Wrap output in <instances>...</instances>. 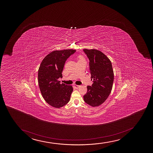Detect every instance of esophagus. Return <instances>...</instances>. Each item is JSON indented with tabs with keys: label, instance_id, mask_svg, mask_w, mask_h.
Returning <instances> with one entry per match:
<instances>
[{
	"label": "esophagus",
	"instance_id": "34e87169",
	"mask_svg": "<svg viewBox=\"0 0 153 153\" xmlns=\"http://www.w3.org/2000/svg\"><path fill=\"white\" fill-rule=\"evenodd\" d=\"M74 87L76 89H78V88H79V85H74Z\"/></svg>",
	"mask_w": 153,
	"mask_h": 153
}]
</instances>
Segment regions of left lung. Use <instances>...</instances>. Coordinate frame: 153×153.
<instances>
[{
  "label": "left lung",
  "mask_w": 153,
  "mask_h": 153,
  "mask_svg": "<svg viewBox=\"0 0 153 153\" xmlns=\"http://www.w3.org/2000/svg\"><path fill=\"white\" fill-rule=\"evenodd\" d=\"M89 60L92 86H88L84 96L86 104L93 107L102 105L111 93L114 81L112 65L109 58L95 49H83Z\"/></svg>",
  "instance_id": "8db88e82"
}]
</instances>
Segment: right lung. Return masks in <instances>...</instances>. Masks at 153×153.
Returning <instances> with one entry per match:
<instances>
[{
  "label": "right lung",
  "instance_id": "right-lung-1",
  "mask_svg": "<svg viewBox=\"0 0 153 153\" xmlns=\"http://www.w3.org/2000/svg\"><path fill=\"white\" fill-rule=\"evenodd\" d=\"M74 49L54 51L42 60L38 70V84L42 97L49 105L56 108L63 107L70 100L73 88L60 84L65 62L76 52Z\"/></svg>",
  "mask_w": 153,
  "mask_h": 153
}]
</instances>
